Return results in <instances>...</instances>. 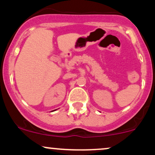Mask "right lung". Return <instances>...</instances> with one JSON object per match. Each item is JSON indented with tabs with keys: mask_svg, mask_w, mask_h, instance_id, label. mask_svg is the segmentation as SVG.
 <instances>
[{
	"mask_svg": "<svg viewBox=\"0 0 155 155\" xmlns=\"http://www.w3.org/2000/svg\"><path fill=\"white\" fill-rule=\"evenodd\" d=\"M56 111V109H55V110H53V111Z\"/></svg>",
	"mask_w": 155,
	"mask_h": 155,
	"instance_id": "add662e5",
	"label": "right lung"
}]
</instances>
